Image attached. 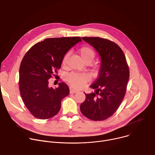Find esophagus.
<instances>
[{
    "mask_svg": "<svg viewBox=\"0 0 155 155\" xmlns=\"http://www.w3.org/2000/svg\"><path fill=\"white\" fill-rule=\"evenodd\" d=\"M78 91L77 90H75V89H72L71 88L70 90V94H75V93H77Z\"/></svg>",
    "mask_w": 155,
    "mask_h": 155,
    "instance_id": "34e87169",
    "label": "esophagus"
}]
</instances>
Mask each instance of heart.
I'll return each instance as SVG.
<instances>
[{
  "mask_svg": "<svg viewBox=\"0 0 155 155\" xmlns=\"http://www.w3.org/2000/svg\"><path fill=\"white\" fill-rule=\"evenodd\" d=\"M78 53L81 58L85 63H90L94 59L95 56L94 50L87 46L82 47L81 48H80ZM67 58L68 55H65L62 61V64L64 65L66 64ZM66 80L72 87L79 88L85 85V84L88 81L89 78L85 74L71 73L67 76Z\"/></svg>",
  "mask_w": 155,
  "mask_h": 155,
  "instance_id": "obj_1",
  "label": "heart"
}]
</instances>
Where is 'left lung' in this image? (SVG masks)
Here are the masks:
<instances>
[{
	"mask_svg": "<svg viewBox=\"0 0 155 155\" xmlns=\"http://www.w3.org/2000/svg\"><path fill=\"white\" fill-rule=\"evenodd\" d=\"M94 47L101 58L99 75L90 87L95 93L87 94L80 111L94 121L105 120L112 116L124 98L130 71L124 53L111 41L100 37H82Z\"/></svg>",
	"mask_w": 155,
	"mask_h": 155,
	"instance_id": "1",
	"label": "left lung"
}]
</instances>
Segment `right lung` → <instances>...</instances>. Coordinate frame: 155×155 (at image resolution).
<instances>
[{
	"mask_svg": "<svg viewBox=\"0 0 155 155\" xmlns=\"http://www.w3.org/2000/svg\"><path fill=\"white\" fill-rule=\"evenodd\" d=\"M81 41L78 37L49 38L38 42L24 55L19 69L20 95L34 117L45 120L60 111L61 101L70 90L64 82L55 89L48 87V80L60 68L67 51Z\"/></svg>",
	"mask_w": 155,
	"mask_h": 155,
	"instance_id": "add662e5",
	"label": "right lung"
}]
</instances>
